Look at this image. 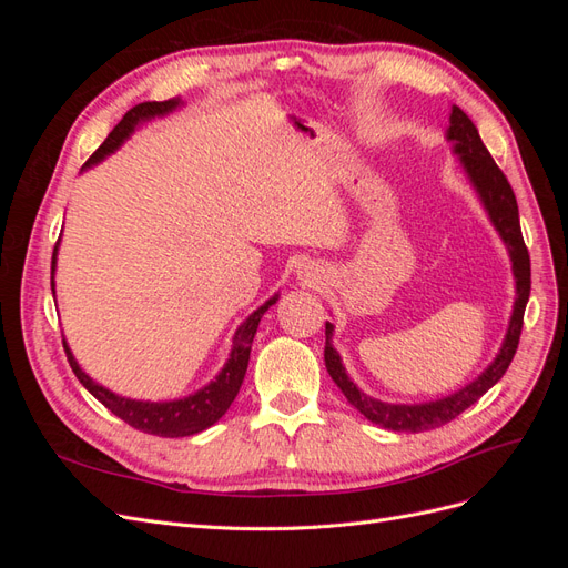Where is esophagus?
<instances>
[{
	"label": "esophagus",
	"mask_w": 568,
	"mask_h": 568,
	"mask_svg": "<svg viewBox=\"0 0 568 568\" xmlns=\"http://www.w3.org/2000/svg\"><path fill=\"white\" fill-rule=\"evenodd\" d=\"M301 274L305 277V282H313V280H315V274H313V272H301Z\"/></svg>",
	"instance_id": "obj_1"
}]
</instances>
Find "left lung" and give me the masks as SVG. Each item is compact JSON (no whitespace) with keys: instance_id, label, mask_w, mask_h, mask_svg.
I'll return each mask as SVG.
<instances>
[{"instance_id":"1","label":"left lung","mask_w":568,"mask_h":568,"mask_svg":"<svg viewBox=\"0 0 568 568\" xmlns=\"http://www.w3.org/2000/svg\"><path fill=\"white\" fill-rule=\"evenodd\" d=\"M445 136H448V142H453V151L459 156L464 173H467L469 182L474 184L476 194L480 203H484V209L493 222V227L503 236V242L509 251L511 272H514V280H517V298H514V311L509 317L503 348L495 355L493 363L478 374V379H474L471 384L450 395H445L440 400L417 403V405L382 403L359 390L351 382L346 367L341 363V355L332 346L334 324L326 322L324 365L334 384L341 388L343 395H346L348 403L359 412V415H365L372 424H379L384 428H390V432H403V434H419V432H428V428H438L443 424L453 422L457 415H462L464 409L471 407L488 388H493L503 379V374L507 372L509 363L514 359V353L519 348L524 311L530 296V257L521 236L517 196H514L507 178L503 175V170L495 165L486 144L480 142V134L471 123V118L459 106H453L450 111V128L445 132Z\"/></svg>"}]
</instances>
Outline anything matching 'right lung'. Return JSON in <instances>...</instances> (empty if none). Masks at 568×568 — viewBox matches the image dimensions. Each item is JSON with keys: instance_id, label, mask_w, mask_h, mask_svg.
Returning <instances> with one entry per match:
<instances>
[{"instance_id": "obj_1", "label": "right lung", "mask_w": 568, "mask_h": 568, "mask_svg": "<svg viewBox=\"0 0 568 568\" xmlns=\"http://www.w3.org/2000/svg\"><path fill=\"white\" fill-rule=\"evenodd\" d=\"M180 106H182L180 99L144 101V104H136L111 130V134L106 136L104 144H101L92 153L88 163H84V168H92L99 161H104L106 156H111V153L120 144H123L128 136L134 132V128L144 123V120H151L156 115H165V113L175 111ZM57 251H59V242L54 246V255H51V294H54ZM277 298H280V294L272 296L270 301H265L255 313H251L246 317V322L242 326H239L236 334H234V346H232L230 359L225 363V367H222V372L215 376V379L209 386H203L201 390L186 395V398H180V400L149 403V400H130V398H123V395H115L113 390L97 384L94 379H90V376L80 369L78 359L73 357V353H71V348H68L65 341H63V348H65V355H68V363H71V369L75 372L80 384L88 388L101 405L109 407L115 417H120L125 424L136 428V432H144V434H151V436H163V438L194 436L199 432H205L209 426H213L234 403L236 393H239V388H242V382L246 376L248 357H251V343H253V336L257 332V324H261V317L267 313V307L277 303Z\"/></svg>"}]
</instances>
